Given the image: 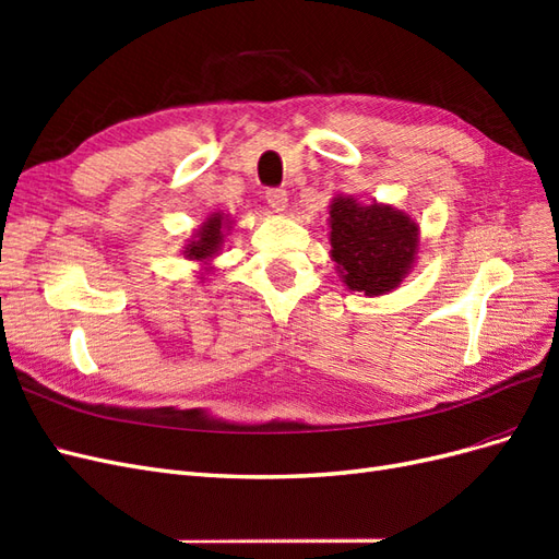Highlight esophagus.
<instances>
[{
	"instance_id": "34e87169",
	"label": "esophagus",
	"mask_w": 559,
	"mask_h": 559,
	"mask_svg": "<svg viewBox=\"0 0 559 559\" xmlns=\"http://www.w3.org/2000/svg\"><path fill=\"white\" fill-rule=\"evenodd\" d=\"M265 200H267V205L273 207L275 212H284L286 205H289V193H286L284 189H267L265 191Z\"/></svg>"
}]
</instances>
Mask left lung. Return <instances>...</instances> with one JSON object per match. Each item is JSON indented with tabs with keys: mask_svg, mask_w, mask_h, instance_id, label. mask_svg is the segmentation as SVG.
I'll return each mask as SVG.
<instances>
[{
	"mask_svg": "<svg viewBox=\"0 0 559 559\" xmlns=\"http://www.w3.org/2000/svg\"><path fill=\"white\" fill-rule=\"evenodd\" d=\"M331 257L352 292L380 296L399 286L417 249V226L408 214L384 205H357L335 198L331 205Z\"/></svg>",
	"mask_w": 559,
	"mask_h": 559,
	"instance_id": "1",
	"label": "left lung"
}]
</instances>
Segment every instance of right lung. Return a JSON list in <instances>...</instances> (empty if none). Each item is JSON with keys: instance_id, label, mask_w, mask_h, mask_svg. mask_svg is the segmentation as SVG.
<instances>
[{"instance_id": "right-lung-1", "label": "right lung", "mask_w": 559, "mask_h": 559, "mask_svg": "<svg viewBox=\"0 0 559 559\" xmlns=\"http://www.w3.org/2000/svg\"><path fill=\"white\" fill-rule=\"evenodd\" d=\"M222 222H224L222 214L210 216V222L205 224V228L198 233V240L191 242L189 251H186L191 259H198V261L207 259L218 249V245H222Z\"/></svg>"}]
</instances>
